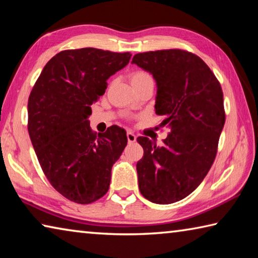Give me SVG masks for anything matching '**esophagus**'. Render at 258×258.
I'll list each match as a JSON object with an SVG mask.
<instances>
[{
	"mask_svg": "<svg viewBox=\"0 0 258 258\" xmlns=\"http://www.w3.org/2000/svg\"><path fill=\"white\" fill-rule=\"evenodd\" d=\"M127 141H128V143H134L135 141H137V137H135V135L132 133V132H127Z\"/></svg>",
	"mask_w": 258,
	"mask_h": 258,
	"instance_id": "34e87169",
	"label": "esophagus"
}]
</instances>
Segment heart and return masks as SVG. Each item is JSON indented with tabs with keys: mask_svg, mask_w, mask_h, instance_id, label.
<instances>
[{
	"mask_svg": "<svg viewBox=\"0 0 258 258\" xmlns=\"http://www.w3.org/2000/svg\"><path fill=\"white\" fill-rule=\"evenodd\" d=\"M147 78H151V76L147 72H143V71H138V72H134L133 74H131V82H132V84H135V83H139L141 81H145Z\"/></svg>",
	"mask_w": 258,
	"mask_h": 258,
	"instance_id": "obj_1",
	"label": "heart"
}]
</instances>
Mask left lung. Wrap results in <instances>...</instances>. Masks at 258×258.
I'll list each match as a JSON object with an SVG mask.
<instances>
[{
    "mask_svg": "<svg viewBox=\"0 0 258 258\" xmlns=\"http://www.w3.org/2000/svg\"><path fill=\"white\" fill-rule=\"evenodd\" d=\"M132 63L154 76L156 113L169 128L161 147L138 138L145 151L139 189L151 203H176L197 189L215 160L225 123L222 87L204 60L184 50L143 52Z\"/></svg>",
    "mask_w": 258,
    "mask_h": 258,
    "instance_id": "1",
    "label": "left lung"
}]
</instances>
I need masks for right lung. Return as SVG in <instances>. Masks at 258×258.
Returning a JSON list of instances; mask_svg holds the SVG:
<instances>
[{
	"label": "right lung",
	"instance_id": "1",
	"mask_svg": "<svg viewBox=\"0 0 258 258\" xmlns=\"http://www.w3.org/2000/svg\"><path fill=\"white\" fill-rule=\"evenodd\" d=\"M130 52L94 47L64 50L43 68L28 99V133L38 163L54 189L86 205L107 194L111 167L127 145L125 130L90 127L91 106L107 80L128 63Z\"/></svg>",
	"mask_w": 258,
	"mask_h": 258
}]
</instances>
